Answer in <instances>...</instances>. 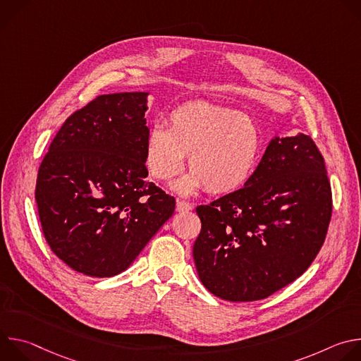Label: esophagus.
Returning a JSON list of instances; mask_svg holds the SVG:
<instances>
[{
  "instance_id": "esophagus-1",
  "label": "esophagus",
  "mask_w": 361,
  "mask_h": 361,
  "mask_svg": "<svg viewBox=\"0 0 361 361\" xmlns=\"http://www.w3.org/2000/svg\"><path fill=\"white\" fill-rule=\"evenodd\" d=\"M176 209H177V212H190L192 209V205L184 200H177Z\"/></svg>"
}]
</instances>
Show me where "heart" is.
Returning a JSON list of instances; mask_svg holds the SVG:
<instances>
[{
	"mask_svg": "<svg viewBox=\"0 0 361 361\" xmlns=\"http://www.w3.org/2000/svg\"><path fill=\"white\" fill-rule=\"evenodd\" d=\"M262 134L241 113L205 102H187L170 114V128L154 124L147 135L145 166L160 181L184 169L192 173L174 188L191 194L202 187L224 194L241 187L251 176L262 151Z\"/></svg>",
	"mask_w": 361,
	"mask_h": 361,
	"instance_id": "heart-1",
	"label": "heart"
}]
</instances>
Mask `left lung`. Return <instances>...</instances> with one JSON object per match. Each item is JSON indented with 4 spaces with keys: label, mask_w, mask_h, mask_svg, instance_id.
<instances>
[{
    "label": "left lung",
    "mask_w": 361,
    "mask_h": 361,
    "mask_svg": "<svg viewBox=\"0 0 361 361\" xmlns=\"http://www.w3.org/2000/svg\"><path fill=\"white\" fill-rule=\"evenodd\" d=\"M195 212L192 257L204 287L228 301L266 298L310 267L326 240L324 159L312 137H276L244 187Z\"/></svg>",
    "instance_id": "8db88e82"
}]
</instances>
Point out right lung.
Instances as JSON below:
<instances>
[{"instance_id": "right-lung-1", "label": "right lung", "mask_w": 361, "mask_h": 361, "mask_svg": "<svg viewBox=\"0 0 361 361\" xmlns=\"http://www.w3.org/2000/svg\"><path fill=\"white\" fill-rule=\"evenodd\" d=\"M147 95L90 101L64 121L38 169L35 201L45 241L90 277L127 270L176 209L173 195L145 180Z\"/></svg>"}]
</instances>
